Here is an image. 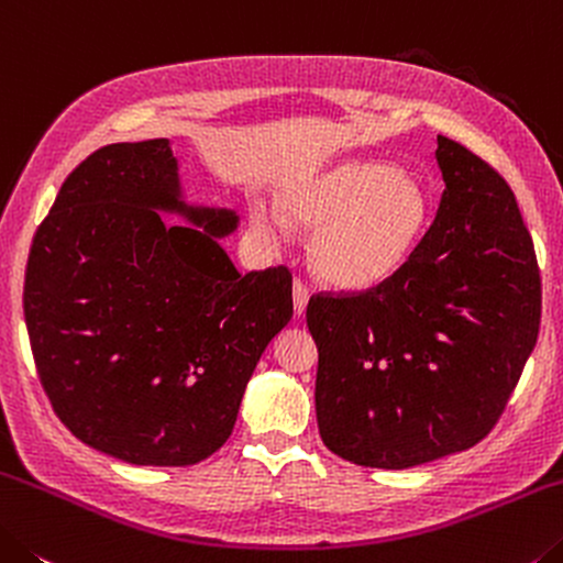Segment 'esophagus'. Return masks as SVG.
<instances>
[{
	"instance_id": "34e87169",
	"label": "esophagus",
	"mask_w": 563,
	"mask_h": 563,
	"mask_svg": "<svg viewBox=\"0 0 563 563\" xmlns=\"http://www.w3.org/2000/svg\"><path fill=\"white\" fill-rule=\"evenodd\" d=\"M307 301H309V289L307 284H303V279H294V311L297 314H303V309H307Z\"/></svg>"
}]
</instances>
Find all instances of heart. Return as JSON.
Wrapping results in <instances>:
<instances>
[{"label": "heart", "mask_w": 563, "mask_h": 563, "mask_svg": "<svg viewBox=\"0 0 563 563\" xmlns=\"http://www.w3.org/2000/svg\"><path fill=\"white\" fill-rule=\"evenodd\" d=\"M284 217L311 239L314 272L331 287H376L401 269L429 224V201L407 174L379 162H346L294 181ZM252 224L264 239L279 236L274 211L256 207Z\"/></svg>", "instance_id": "heart-1"}]
</instances>
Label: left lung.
<instances>
[{
	"instance_id": "left-lung-1",
	"label": "left lung",
	"mask_w": 563,
	"mask_h": 563,
	"mask_svg": "<svg viewBox=\"0 0 563 563\" xmlns=\"http://www.w3.org/2000/svg\"><path fill=\"white\" fill-rule=\"evenodd\" d=\"M437 162L446 187L409 262L307 303L319 434L358 466L409 468L478 444L539 336L537 252L511 187L441 134Z\"/></svg>"
}]
</instances>
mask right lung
I'll use <instances>...</instances> for the list:
<instances>
[{
  "label": "right lung",
  "instance_id": "1",
  "mask_svg": "<svg viewBox=\"0 0 563 563\" xmlns=\"http://www.w3.org/2000/svg\"><path fill=\"white\" fill-rule=\"evenodd\" d=\"M179 197L167 140L101 146L64 179L24 272V321L54 413L136 466L214 454L294 311L287 266L239 274L221 249L236 214ZM159 210L206 229L167 228Z\"/></svg>",
  "mask_w": 563,
  "mask_h": 563
}]
</instances>
